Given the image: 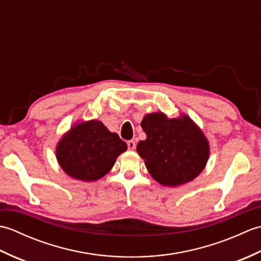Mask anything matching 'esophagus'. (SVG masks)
Instances as JSON below:
<instances>
[{"instance_id":"obj_1","label":"esophagus","mask_w":261,"mask_h":261,"mask_svg":"<svg viewBox=\"0 0 261 261\" xmlns=\"http://www.w3.org/2000/svg\"><path fill=\"white\" fill-rule=\"evenodd\" d=\"M127 148H129V150H135L136 148V141L135 140H129L126 142Z\"/></svg>"}]
</instances>
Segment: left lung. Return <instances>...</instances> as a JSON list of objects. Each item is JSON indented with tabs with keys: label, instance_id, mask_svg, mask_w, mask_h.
<instances>
[{
	"label": "left lung",
	"instance_id": "obj_1",
	"mask_svg": "<svg viewBox=\"0 0 261 261\" xmlns=\"http://www.w3.org/2000/svg\"><path fill=\"white\" fill-rule=\"evenodd\" d=\"M141 127L147 139L137 151L149 173L164 186H179L202 173L210 146L202 130L186 114L168 119L163 112L145 115Z\"/></svg>",
	"mask_w": 261,
	"mask_h": 261
}]
</instances>
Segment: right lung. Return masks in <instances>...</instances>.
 I'll use <instances>...</instances> for the list:
<instances>
[{"instance_id": "1", "label": "right lung", "mask_w": 261, "mask_h": 261, "mask_svg": "<svg viewBox=\"0 0 261 261\" xmlns=\"http://www.w3.org/2000/svg\"><path fill=\"white\" fill-rule=\"evenodd\" d=\"M126 148L118 134L110 132L101 121L91 120L76 123L63 136L56 148V156L68 176L94 181L109 173Z\"/></svg>"}]
</instances>
